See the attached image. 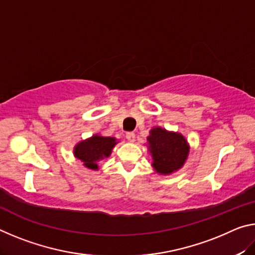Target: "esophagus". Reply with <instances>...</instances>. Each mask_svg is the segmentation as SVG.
Masks as SVG:
<instances>
[{"mask_svg":"<svg viewBox=\"0 0 255 255\" xmlns=\"http://www.w3.org/2000/svg\"><path fill=\"white\" fill-rule=\"evenodd\" d=\"M126 138L129 141H135V132H132V131L126 132Z\"/></svg>","mask_w":255,"mask_h":255,"instance_id":"esophagus-1","label":"esophagus"}]
</instances>
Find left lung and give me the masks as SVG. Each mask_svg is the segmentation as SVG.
Masks as SVG:
<instances>
[{"mask_svg": "<svg viewBox=\"0 0 255 255\" xmlns=\"http://www.w3.org/2000/svg\"><path fill=\"white\" fill-rule=\"evenodd\" d=\"M147 137L154 169L158 173L170 174L179 170L187 159L189 146L185 138L178 132H169L163 128H153Z\"/></svg>", "mask_w": 255, "mask_h": 255, "instance_id": "obj_1", "label": "left lung"}]
</instances>
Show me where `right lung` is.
I'll use <instances>...</instances> for the list:
<instances>
[{
  "mask_svg": "<svg viewBox=\"0 0 255 255\" xmlns=\"http://www.w3.org/2000/svg\"><path fill=\"white\" fill-rule=\"evenodd\" d=\"M116 144L117 143L115 138L94 135L90 139L76 145L74 149L75 157L81 159L89 169L98 170V161L109 156Z\"/></svg>",
  "mask_w": 255,
  "mask_h": 255,
  "instance_id": "add662e5",
  "label": "right lung"
}]
</instances>
